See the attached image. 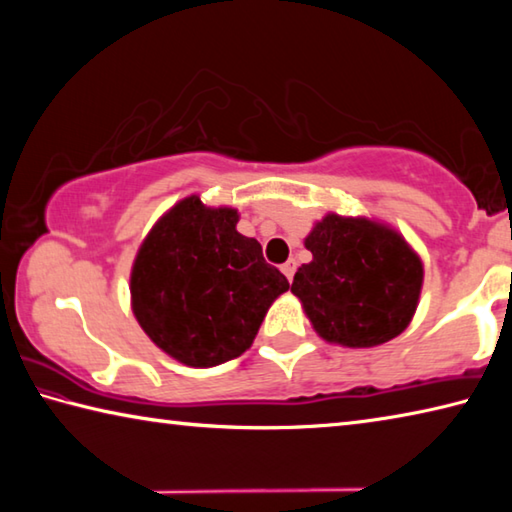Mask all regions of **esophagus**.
<instances>
[{"label": "esophagus", "mask_w": 512, "mask_h": 512, "mask_svg": "<svg viewBox=\"0 0 512 512\" xmlns=\"http://www.w3.org/2000/svg\"><path fill=\"white\" fill-rule=\"evenodd\" d=\"M282 273L287 275V280H293V273H296V259H289L287 264H282Z\"/></svg>", "instance_id": "esophagus-1"}]
</instances>
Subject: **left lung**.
I'll list each match as a JSON object with an SVG mask.
<instances>
[{
	"mask_svg": "<svg viewBox=\"0 0 512 512\" xmlns=\"http://www.w3.org/2000/svg\"><path fill=\"white\" fill-rule=\"evenodd\" d=\"M305 248L311 262L293 275L291 293L327 343L375 348L409 327L424 268L400 232L327 214L311 228Z\"/></svg>",
	"mask_w": 512,
	"mask_h": 512,
	"instance_id": "8db88e82",
	"label": "left lung"
}]
</instances>
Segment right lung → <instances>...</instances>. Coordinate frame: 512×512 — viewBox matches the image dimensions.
I'll list each match as a JSON object with an SVG mask.
<instances>
[{
  "instance_id": "add662e5",
  "label": "right lung",
  "mask_w": 512,
  "mask_h": 512,
  "mask_svg": "<svg viewBox=\"0 0 512 512\" xmlns=\"http://www.w3.org/2000/svg\"><path fill=\"white\" fill-rule=\"evenodd\" d=\"M232 207L198 196L153 225L131 273L133 314L146 336L185 366L212 368L253 345L268 307L289 289Z\"/></svg>"
}]
</instances>
